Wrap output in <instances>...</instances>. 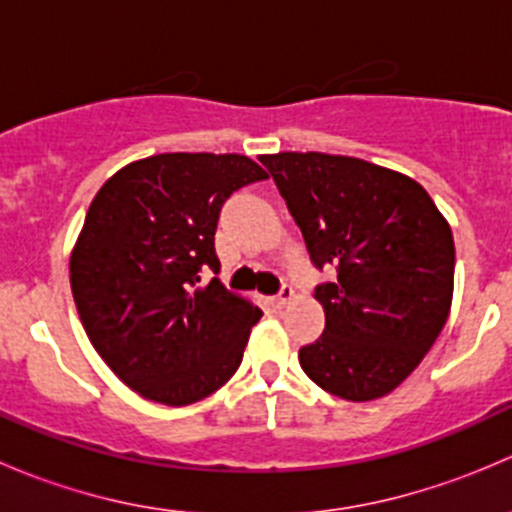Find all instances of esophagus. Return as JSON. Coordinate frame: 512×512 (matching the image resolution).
<instances>
[{
	"label": "esophagus",
	"instance_id": "34e87169",
	"mask_svg": "<svg viewBox=\"0 0 512 512\" xmlns=\"http://www.w3.org/2000/svg\"><path fill=\"white\" fill-rule=\"evenodd\" d=\"M292 299H294V289L285 285V287L280 289V294H277V297H275V304L282 309V307H287V304L292 302Z\"/></svg>",
	"mask_w": 512,
	"mask_h": 512
}]
</instances>
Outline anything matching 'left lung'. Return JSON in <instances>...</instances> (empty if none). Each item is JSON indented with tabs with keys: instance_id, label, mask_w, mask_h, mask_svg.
Instances as JSON below:
<instances>
[{
	"instance_id": "left-lung-1",
	"label": "left lung",
	"mask_w": 512,
	"mask_h": 512,
	"mask_svg": "<svg viewBox=\"0 0 512 512\" xmlns=\"http://www.w3.org/2000/svg\"><path fill=\"white\" fill-rule=\"evenodd\" d=\"M309 257L337 280L317 287L322 337L299 349L304 374L347 401L391 394L421 364L451 312L456 247L414 178L329 153L262 156Z\"/></svg>"
}]
</instances>
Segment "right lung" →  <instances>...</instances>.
Returning <instances> with one entry per match:
<instances>
[{"instance_id": "obj_1", "label": "right lung", "mask_w": 512, "mask_h": 512, "mask_svg": "<svg viewBox=\"0 0 512 512\" xmlns=\"http://www.w3.org/2000/svg\"><path fill=\"white\" fill-rule=\"evenodd\" d=\"M267 173L240 153H158L123 165L91 200L69 275L89 342L143 399L188 406L230 381L262 309L230 292L215 227Z\"/></svg>"}]
</instances>
